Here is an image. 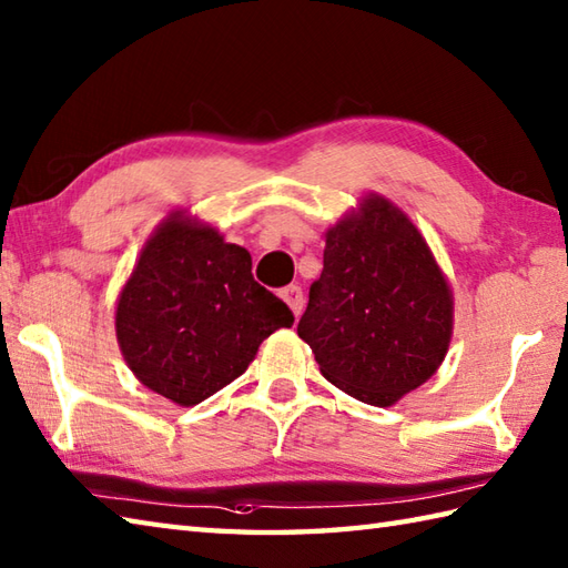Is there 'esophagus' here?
I'll return each mask as SVG.
<instances>
[{
	"label": "esophagus",
	"instance_id": "obj_1",
	"mask_svg": "<svg viewBox=\"0 0 568 568\" xmlns=\"http://www.w3.org/2000/svg\"><path fill=\"white\" fill-rule=\"evenodd\" d=\"M281 297L285 300L287 305H291L295 317L300 315V312H303V307H305V295H303V287H300V285H287L285 291L281 293Z\"/></svg>",
	"mask_w": 568,
	"mask_h": 568
}]
</instances>
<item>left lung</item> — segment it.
I'll return each mask as SVG.
<instances>
[{
	"label": "left lung",
	"mask_w": 568,
	"mask_h": 568,
	"mask_svg": "<svg viewBox=\"0 0 568 568\" xmlns=\"http://www.w3.org/2000/svg\"><path fill=\"white\" fill-rule=\"evenodd\" d=\"M452 310L449 285L417 226L388 200L368 197L327 234L297 334L336 388L388 407L439 368Z\"/></svg>",
	"instance_id": "1"
}]
</instances>
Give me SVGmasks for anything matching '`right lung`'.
I'll return each instance as SVG.
<instances>
[{
	"mask_svg": "<svg viewBox=\"0 0 568 568\" xmlns=\"http://www.w3.org/2000/svg\"><path fill=\"white\" fill-rule=\"evenodd\" d=\"M293 322L291 307L253 281L246 248L175 214L119 295L116 339L143 385L190 407L239 378L261 342Z\"/></svg>",
	"mask_w": 568,
	"mask_h": 568,
	"instance_id": "1",
	"label": "right lung"
}]
</instances>
